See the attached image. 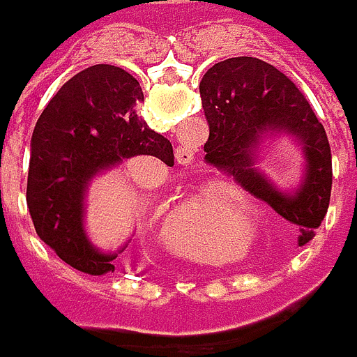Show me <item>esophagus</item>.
<instances>
[{
  "label": "esophagus",
  "mask_w": 357,
  "mask_h": 357,
  "mask_svg": "<svg viewBox=\"0 0 357 357\" xmlns=\"http://www.w3.org/2000/svg\"><path fill=\"white\" fill-rule=\"evenodd\" d=\"M176 162H178L179 165H192V163L195 162L194 149L183 148V146L176 149Z\"/></svg>",
  "instance_id": "34e87169"
}]
</instances>
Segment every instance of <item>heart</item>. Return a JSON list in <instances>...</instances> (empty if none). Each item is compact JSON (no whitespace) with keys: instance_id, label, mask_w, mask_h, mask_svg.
I'll list each match as a JSON object with an SVG mask.
<instances>
[{"instance_id":"1","label":"heart","mask_w":357,"mask_h":357,"mask_svg":"<svg viewBox=\"0 0 357 357\" xmlns=\"http://www.w3.org/2000/svg\"><path fill=\"white\" fill-rule=\"evenodd\" d=\"M229 231H254L256 218L241 197L224 194L218 202H209L204 194L190 197L169 220V238L176 245H190L194 241H208L220 227Z\"/></svg>"}]
</instances>
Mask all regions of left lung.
<instances>
[{"label": "left lung", "instance_id": "8db88e82", "mask_svg": "<svg viewBox=\"0 0 357 357\" xmlns=\"http://www.w3.org/2000/svg\"><path fill=\"white\" fill-rule=\"evenodd\" d=\"M209 123L206 160L234 176L250 194L287 222L300 225L298 243L314 238L332 194V151L324 126L296 84L257 57H229L211 66L199 82ZM268 131L296 135L306 155V174L294 195L280 192L253 167V149Z\"/></svg>", "mask_w": 357, "mask_h": 357}]
</instances>
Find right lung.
I'll return each instance as SVG.
<instances>
[{
    "instance_id": "1",
    "label": "right lung",
    "mask_w": 357,
    "mask_h": 357,
    "mask_svg": "<svg viewBox=\"0 0 357 357\" xmlns=\"http://www.w3.org/2000/svg\"><path fill=\"white\" fill-rule=\"evenodd\" d=\"M142 100V87L128 71L91 66L61 86L31 135L27 208L36 231L66 264L89 275L114 271L117 257L100 252L87 238L89 181L135 155L174 163L172 144L135 114Z\"/></svg>"
}]
</instances>
